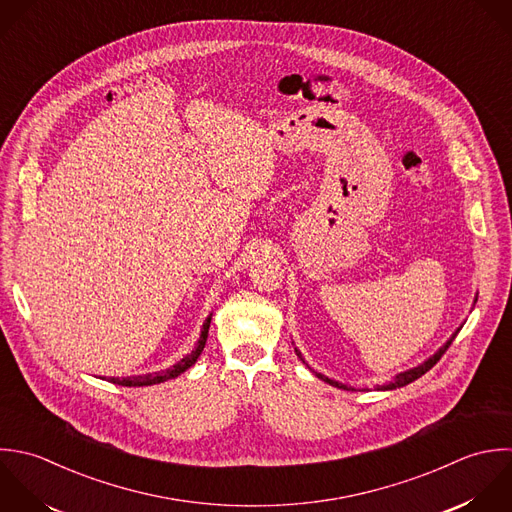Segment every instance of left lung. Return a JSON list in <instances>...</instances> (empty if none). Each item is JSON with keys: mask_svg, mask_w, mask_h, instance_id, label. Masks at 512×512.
Wrapping results in <instances>:
<instances>
[{"mask_svg": "<svg viewBox=\"0 0 512 512\" xmlns=\"http://www.w3.org/2000/svg\"><path fill=\"white\" fill-rule=\"evenodd\" d=\"M475 303H477V297H475ZM463 327V325H461ZM461 327L449 337V341L443 345V347H439V351L435 353V355H431L429 359H425L423 363H419L417 367H413V369H407V371H403V373H397L389 383H385V385H377L375 389L377 391H393V389H399V387H405V385H409V383H413V381H417L419 377H423L429 369H433L435 365H437V361L445 355V351L451 347V343L455 341V337H457V333L461 331ZM295 353L299 355V359L305 363V359H303V355L299 353V349H295ZM307 365V363H305ZM309 367V365H307ZM311 369V367H309ZM313 371V369H311ZM321 381H325V383H329V385H333V387H337V389H343V391H357V389H353V387H349V385H345V383H339V381H335V379H329V377H325L323 373H317V371H313Z\"/></svg>", "mask_w": 512, "mask_h": 512, "instance_id": "left-lung-1", "label": "left lung"}]
</instances>
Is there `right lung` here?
Listing matches in <instances>:
<instances>
[{
	"label": "right lung",
	"mask_w": 512,
	"mask_h": 512,
	"mask_svg": "<svg viewBox=\"0 0 512 512\" xmlns=\"http://www.w3.org/2000/svg\"><path fill=\"white\" fill-rule=\"evenodd\" d=\"M211 317H213V313H209V317L205 319V323H203V327H201V333H199V339H197L193 351L187 353L183 359H179L173 367L163 369V371H155V373L135 375V377H109V383H115V385H121V387H147V385H157V383H163V381H169V379L179 377V375L185 373L189 367H193L195 361L199 359V355L203 353V347H205V343H207V333H209Z\"/></svg>",
	"instance_id": "1"
}]
</instances>
